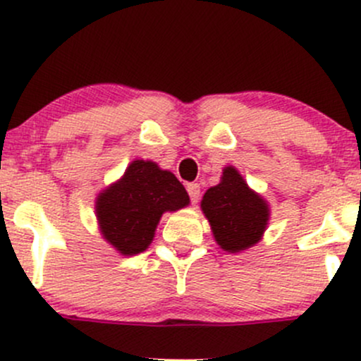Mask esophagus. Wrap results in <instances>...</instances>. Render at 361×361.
<instances>
[{
	"label": "esophagus",
	"instance_id": "obj_1",
	"mask_svg": "<svg viewBox=\"0 0 361 361\" xmlns=\"http://www.w3.org/2000/svg\"><path fill=\"white\" fill-rule=\"evenodd\" d=\"M186 192H188V195H190V200H192V204H197L198 198H200V185L188 183L186 185Z\"/></svg>",
	"mask_w": 361,
	"mask_h": 361
}]
</instances>
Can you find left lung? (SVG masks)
<instances>
[{"label":"left lung","instance_id":"8db88e82","mask_svg":"<svg viewBox=\"0 0 361 361\" xmlns=\"http://www.w3.org/2000/svg\"><path fill=\"white\" fill-rule=\"evenodd\" d=\"M200 205L215 241L227 252L255 246L270 221L264 198L252 192L234 166L224 168L221 183L207 190Z\"/></svg>","mask_w":361,"mask_h":361}]
</instances>
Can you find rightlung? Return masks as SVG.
<instances>
[{"label": "right lung", "instance_id": "1", "mask_svg": "<svg viewBox=\"0 0 361 361\" xmlns=\"http://www.w3.org/2000/svg\"><path fill=\"white\" fill-rule=\"evenodd\" d=\"M190 204L185 186L171 171L152 161H132L117 183L97 198V219L103 239L123 256L146 251L164 212Z\"/></svg>", "mask_w": 361, "mask_h": 361}]
</instances>
